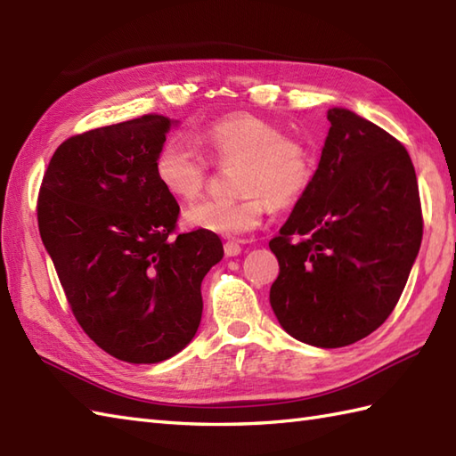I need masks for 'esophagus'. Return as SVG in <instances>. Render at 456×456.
I'll use <instances>...</instances> for the list:
<instances>
[{"instance_id":"esophagus-1","label":"esophagus","mask_w":456,"mask_h":456,"mask_svg":"<svg viewBox=\"0 0 456 456\" xmlns=\"http://www.w3.org/2000/svg\"><path fill=\"white\" fill-rule=\"evenodd\" d=\"M223 250H225V256H237L240 255V245L237 243V240H227L225 245H223Z\"/></svg>"}]
</instances>
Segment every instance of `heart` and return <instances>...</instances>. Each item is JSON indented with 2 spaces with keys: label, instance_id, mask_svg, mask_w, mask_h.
Here are the masks:
<instances>
[{
  "label": "heart",
  "instance_id": "heart-1",
  "mask_svg": "<svg viewBox=\"0 0 456 456\" xmlns=\"http://www.w3.org/2000/svg\"><path fill=\"white\" fill-rule=\"evenodd\" d=\"M198 141L217 164L239 162L235 200H201L183 211L191 229L239 237L260 225L268 206L284 209L304 198L315 176L309 144L286 134L278 123L237 111L198 131ZM154 176L170 196L193 200L206 188L211 162L186 142L168 139L154 157Z\"/></svg>",
  "mask_w": 456,
  "mask_h": 456
}]
</instances>
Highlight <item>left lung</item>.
Returning a JSON list of instances; mask_svg holds the SVG:
<instances>
[{
  "label": "left lung",
  "instance_id": "1",
  "mask_svg": "<svg viewBox=\"0 0 456 456\" xmlns=\"http://www.w3.org/2000/svg\"><path fill=\"white\" fill-rule=\"evenodd\" d=\"M312 186L268 247L280 274L270 305L297 341H361L394 312L419 253L418 178L403 144L333 108Z\"/></svg>",
  "mask_w": 456,
  "mask_h": 456
}]
</instances>
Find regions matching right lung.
Here are the masks:
<instances>
[{
	"mask_svg": "<svg viewBox=\"0 0 456 456\" xmlns=\"http://www.w3.org/2000/svg\"><path fill=\"white\" fill-rule=\"evenodd\" d=\"M170 119L159 113L66 139L37 200L38 231L76 322L105 353L152 364L201 322V280L221 239L178 233L180 206L154 176Z\"/></svg>",
	"mask_w": 456,
	"mask_h": 456,
	"instance_id": "1",
	"label": "right lung"
}]
</instances>
